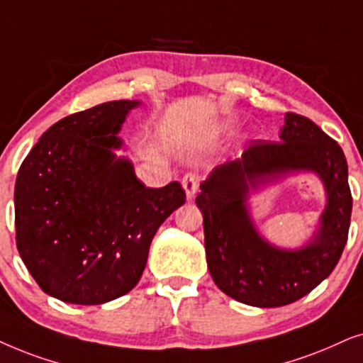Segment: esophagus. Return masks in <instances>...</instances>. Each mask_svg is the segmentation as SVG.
<instances>
[{"mask_svg": "<svg viewBox=\"0 0 363 363\" xmlns=\"http://www.w3.org/2000/svg\"><path fill=\"white\" fill-rule=\"evenodd\" d=\"M181 182H182V187H184V191H186L187 199L189 201L194 199L197 187H199V177H197L194 172H187L186 176L182 177Z\"/></svg>", "mask_w": 363, "mask_h": 363, "instance_id": "obj_1", "label": "esophagus"}]
</instances>
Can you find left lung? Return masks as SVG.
Segmentation results:
<instances>
[{
	"instance_id": "1",
	"label": "left lung",
	"mask_w": 363,
	"mask_h": 363,
	"mask_svg": "<svg viewBox=\"0 0 363 363\" xmlns=\"http://www.w3.org/2000/svg\"><path fill=\"white\" fill-rule=\"evenodd\" d=\"M284 121L280 143L252 141L242 157L216 167L196 197L216 286L252 307H282L307 296L335 269L349 238L352 194L344 151L306 116L287 113ZM302 170L321 177L326 211L311 243L279 250L255 229L245 201L259 185Z\"/></svg>"
}]
</instances>
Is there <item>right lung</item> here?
Listing matches in <instances>:
<instances>
[{"mask_svg": "<svg viewBox=\"0 0 363 363\" xmlns=\"http://www.w3.org/2000/svg\"><path fill=\"white\" fill-rule=\"evenodd\" d=\"M139 101H111L66 116L35 144L14 186L16 247L48 296L114 301L141 279L154 234L186 202L179 182L152 189L113 149Z\"/></svg>", "mask_w": 363, "mask_h": 363, "instance_id": "add662e5", "label": "right lung"}]
</instances>
